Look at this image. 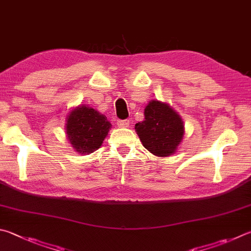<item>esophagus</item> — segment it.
Returning a JSON list of instances; mask_svg holds the SVG:
<instances>
[{
  "instance_id": "obj_1",
  "label": "esophagus",
  "mask_w": 251,
  "mask_h": 251,
  "mask_svg": "<svg viewBox=\"0 0 251 251\" xmlns=\"http://www.w3.org/2000/svg\"><path fill=\"white\" fill-rule=\"evenodd\" d=\"M117 126L118 127H128L129 126V121L128 120H118L117 121Z\"/></svg>"
}]
</instances>
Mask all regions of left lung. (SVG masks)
<instances>
[{"label":"left lung","instance_id":"8db88e82","mask_svg":"<svg viewBox=\"0 0 251 251\" xmlns=\"http://www.w3.org/2000/svg\"><path fill=\"white\" fill-rule=\"evenodd\" d=\"M144 113L145 121L135 125L141 144L154 156H171L183 138L181 116L170 105L159 101H150Z\"/></svg>","mask_w":251,"mask_h":251}]
</instances>
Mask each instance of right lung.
Segmentation results:
<instances>
[{
  "instance_id": "1",
  "label": "right lung",
  "mask_w": 251,
  "mask_h": 251,
  "mask_svg": "<svg viewBox=\"0 0 251 251\" xmlns=\"http://www.w3.org/2000/svg\"><path fill=\"white\" fill-rule=\"evenodd\" d=\"M106 116L86 105H80L67 116L66 134L75 151L91 153L101 147L111 129Z\"/></svg>"
}]
</instances>
